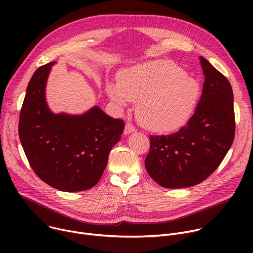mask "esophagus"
Segmentation results:
<instances>
[{"label":"esophagus","instance_id":"esophagus-1","mask_svg":"<svg viewBox=\"0 0 253 253\" xmlns=\"http://www.w3.org/2000/svg\"><path fill=\"white\" fill-rule=\"evenodd\" d=\"M133 132H135V128L132 126L131 124L127 123L125 125V129H124V134L127 135V134H130V133H133Z\"/></svg>","mask_w":253,"mask_h":253}]
</instances>
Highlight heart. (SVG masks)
Instances as JSON below:
<instances>
[{
	"mask_svg": "<svg viewBox=\"0 0 253 253\" xmlns=\"http://www.w3.org/2000/svg\"><path fill=\"white\" fill-rule=\"evenodd\" d=\"M105 90L120 108L137 100V121L158 133H170L187 124L201 94L196 80L169 60L129 66L119 80L106 82Z\"/></svg>",
	"mask_w": 253,
	"mask_h": 253,
	"instance_id": "b5f03b06",
	"label": "heart"
}]
</instances>
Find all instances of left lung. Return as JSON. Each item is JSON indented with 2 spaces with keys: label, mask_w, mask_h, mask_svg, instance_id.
I'll return each instance as SVG.
<instances>
[{
  "label": "left lung",
  "mask_w": 253,
  "mask_h": 253,
  "mask_svg": "<svg viewBox=\"0 0 253 253\" xmlns=\"http://www.w3.org/2000/svg\"><path fill=\"white\" fill-rule=\"evenodd\" d=\"M199 59L204 84L194 115L173 134L150 136L145 169L163 188L182 189L202 182L219 166L234 140L232 86L207 59Z\"/></svg>",
  "instance_id": "8db88e82"
}]
</instances>
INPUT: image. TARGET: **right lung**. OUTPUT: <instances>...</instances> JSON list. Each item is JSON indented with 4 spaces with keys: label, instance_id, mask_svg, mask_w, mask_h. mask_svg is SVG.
Wrapping results in <instances>:
<instances>
[{
    "label": "right lung",
    "instance_id": "obj_1",
    "mask_svg": "<svg viewBox=\"0 0 253 253\" xmlns=\"http://www.w3.org/2000/svg\"><path fill=\"white\" fill-rule=\"evenodd\" d=\"M55 61L39 68L26 88L19 138L36 174L63 192L86 191L98 182L125 124L94 105L81 115L53 113L46 85Z\"/></svg>",
    "mask_w": 253,
    "mask_h": 253
}]
</instances>
